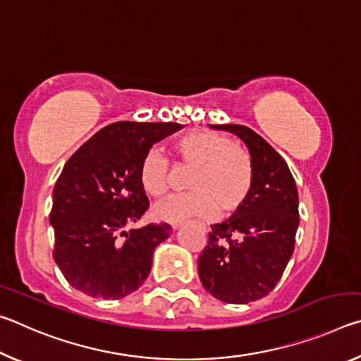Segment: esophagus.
Masks as SVG:
<instances>
[{"mask_svg": "<svg viewBox=\"0 0 361 361\" xmlns=\"http://www.w3.org/2000/svg\"><path fill=\"white\" fill-rule=\"evenodd\" d=\"M180 228V224H173V229H178Z\"/></svg>", "mask_w": 361, "mask_h": 361, "instance_id": "obj_1", "label": "esophagus"}]
</instances>
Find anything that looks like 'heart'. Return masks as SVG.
Masks as SVG:
<instances>
[{
    "label": "heart",
    "instance_id": "1",
    "mask_svg": "<svg viewBox=\"0 0 361 361\" xmlns=\"http://www.w3.org/2000/svg\"><path fill=\"white\" fill-rule=\"evenodd\" d=\"M176 156L192 167L188 189L157 204L152 213L157 219L178 224L188 218L213 219L229 216L245 204L253 185L252 161L240 146L216 132L195 129L176 140ZM140 185L151 197H164L169 191V164L161 152L145 154L138 172Z\"/></svg>",
    "mask_w": 361,
    "mask_h": 361
}]
</instances>
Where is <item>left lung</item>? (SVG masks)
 <instances>
[{
	"label": "left lung",
	"instance_id": "8db88e82",
	"mask_svg": "<svg viewBox=\"0 0 361 361\" xmlns=\"http://www.w3.org/2000/svg\"><path fill=\"white\" fill-rule=\"evenodd\" d=\"M209 127L231 132L245 145L253 185L239 210L212 226L209 243L199 256V277L219 301L248 304L276 288L295 250L296 183L277 151L252 129L239 124Z\"/></svg>",
	"mask_w": 361,
	"mask_h": 361
}]
</instances>
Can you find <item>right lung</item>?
Returning a JSON list of instances; mask_svg holds the SVG:
<instances>
[{
    "mask_svg": "<svg viewBox=\"0 0 361 361\" xmlns=\"http://www.w3.org/2000/svg\"><path fill=\"white\" fill-rule=\"evenodd\" d=\"M183 129L176 122L122 121L103 127L68 162L56 183L49 223L56 259L68 283L84 295L121 299L148 279L169 224L137 223L149 205L140 185V164L152 145Z\"/></svg>",
    "mask_w": 361,
    "mask_h": 361,
    "instance_id": "obj_1",
    "label": "right lung"
}]
</instances>
